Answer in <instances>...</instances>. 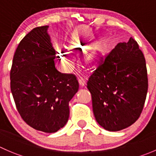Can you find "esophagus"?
Segmentation results:
<instances>
[{
	"label": "esophagus",
	"instance_id": "obj_1",
	"mask_svg": "<svg viewBox=\"0 0 156 156\" xmlns=\"http://www.w3.org/2000/svg\"><path fill=\"white\" fill-rule=\"evenodd\" d=\"M78 83H79V84L81 87H84V86L85 85L86 81L84 79V78H81V77H80V78H78Z\"/></svg>",
	"mask_w": 156,
	"mask_h": 156
}]
</instances>
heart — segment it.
<instances>
[{
    "label": "heart",
    "mask_w": 156,
    "mask_h": 156,
    "mask_svg": "<svg viewBox=\"0 0 156 156\" xmlns=\"http://www.w3.org/2000/svg\"><path fill=\"white\" fill-rule=\"evenodd\" d=\"M86 44H87V41L84 37H78V36H74L71 37L66 43V50H60L58 53L59 60L62 65L66 69L70 68L72 66L73 60L72 57L69 56V52L75 53V52L81 51L83 49L86 48ZM103 51H104V46L103 44L97 45L90 51L88 56L90 59H97V57H99V56H100L101 53H103Z\"/></svg>",
    "instance_id": "b5f03b06"
}]
</instances>
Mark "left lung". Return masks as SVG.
<instances>
[{
    "mask_svg": "<svg viewBox=\"0 0 156 156\" xmlns=\"http://www.w3.org/2000/svg\"><path fill=\"white\" fill-rule=\"evenodd\" d=\"M87 87L99 125L119 131L140 115L148 90L145 57L137 42L119 43L91 74Z\"/></svg>",
    "mask_w": 156,
    "mask_h": 156,
    "instance_id": "left-lung-1",
    "label": "left lung"
}]
</instances>
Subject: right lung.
Listing matches in <instances>:
<instances>
[{"label": "right lung", "instance_id": "right-lung-1", "mask_svg": "<svg viewBox=\"0 0 156 156\" xmlns=\"http://www.w3.org/2000/svg\"><path fill=\"white\" fill-rule=\"evenodd\" d=\"M48 29L34 28L19 44L10 71V89L26 124L55 133L68 122L69 103L79 84L75 75L61 73L55 67L56 51Z\"/></svg>", "mask_w": 156, "mask_h": 156}]
</instances>
